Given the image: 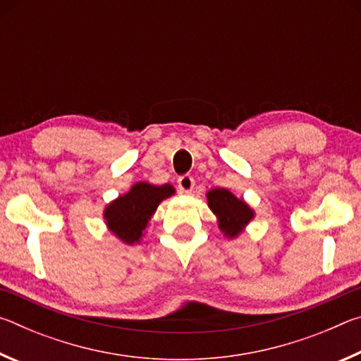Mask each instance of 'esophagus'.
Wrapping results in <instances>:
<instances>
[{
    "mask_svg": "<svg viewBox=\"0 0 361 361\" xmlns=\"http://www.w3.org/2000/svg\"><path fill=\"white\" fill-rule=\"evenodd\" d=\"M192 188H194V178H192V176H189V175L180 176V178H178V189H180V192L189 194V192L192 191Z\"/></svg>",
    "mask_w": 361,
    "mask_h": 361,
    "instance_id": "obj_1",
    "label": "esophagus"
}]
</instances>
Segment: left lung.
I'll list each match as a JSON object with an SVG mask.
<instances>
[{"label":"left lung","instance_id":"left-lung-1","mask_svg":"<svg viewBox=\"0 0 361 361\" xmlns=\"http://www.w3.org/2000/svg\"><path fill=\"white\" fill-rule=\"evenodd\" d=\"M207 195V205L216 216L218 228L228 239L239 237L255 218V210L226 188H213Z\"/></svg>","mask_w":361,"mask_h":361}]
</instances>
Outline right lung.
I'll list each match as a JSON object with an SVG mask.
<instances>
[{"label":"right lung","instance_id":"right-lung-1","mask_svg":"<svg viewBox=\"0 0 361 361\" xmlns=\"http://www.w3.org/2000/svg\"><path fill=\"white\" fill-rule=\"evenodd\" d=\"M173 194L175 188L169 183L162 186L146 181L135 183L129 191L118 195L103 210L108 231L126 245L140 243L159 204Z\"/></svg>","mask_w":361,"mask_h":361}]
</instances>
